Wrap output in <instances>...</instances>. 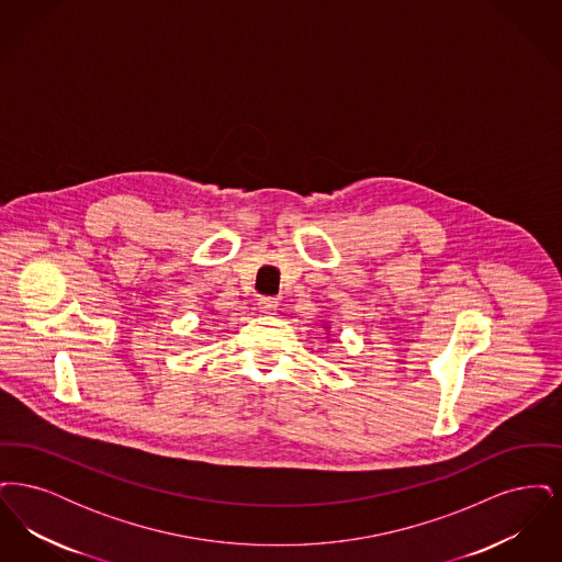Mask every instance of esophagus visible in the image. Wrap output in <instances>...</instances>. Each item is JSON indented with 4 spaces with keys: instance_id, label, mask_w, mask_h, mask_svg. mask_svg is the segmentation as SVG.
Masks as SVG:
<instances>
[{
    "instance_id": "1",
    "label": "esophagus",
    "mask_w": 562,
    "mask_h": 562,
    "mask_svg": "<svg viewBox=\"0 0 562 562\" xmlns=\"http://www.w3.org/2000/svg\"><path fill=\"white\" fill-rule=\"evenodd\" d=\"M276 310H278V301H276V299H269V296L259 299V312H261L263 316H273Z\"/></svg>"
}]
</instances>
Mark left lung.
Wrapping results in <instances>:
<instances>
[{"mask_svg": "<svg viewBox=\"0 0 562 562\" xmlns=\"http://www.w3.org/2000/svg\"><path fill=\"white\" fill-rule=\"evenodd\" d=\"M324 328H330V326H324Z\"/></svg>", "mask_w": 562, "mask_h": 562, "instance_id": "obj_1", "label": "left lung"}]
</instances>
